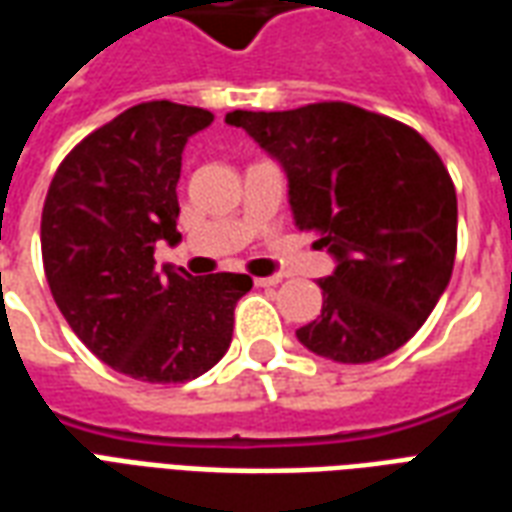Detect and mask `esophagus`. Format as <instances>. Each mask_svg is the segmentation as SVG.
Returning <instances> with one entry per match:
<instances>
[{"mask_svg":"<svg viewBox=\"0 0 512 512\" xmlns=\"http://www.w3.org/2000/svg\"><path fill=\"white\" fill-rule=\"evenodd\" d=\"M282 279L279 277H255L257 288H277Z\"/></svg>","mask_w":512,"mask_h":512,"instance_id":"esophagus-1","label":"esophagus"}]
</instances>
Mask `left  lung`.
<instances>
[{
	"label": "left lung",
	"instance_id": "1",
	"mask_svg": "<svg viewBox=\"0 0 512 512\" xmlns=\"http://www.w3.org/2000/svg\"><path fill=\"white\" fill-rule=\"evenodd\" d=\"M288 175L299 230L318 235L334 271L321 315L296 337L312 354L367 365L408 343L447 290L458 200L439 153L392 117L359 106L227 112Z\"/></svg>",
	"mask_w": 512,
	"mask_h": 512
}]
</instances>
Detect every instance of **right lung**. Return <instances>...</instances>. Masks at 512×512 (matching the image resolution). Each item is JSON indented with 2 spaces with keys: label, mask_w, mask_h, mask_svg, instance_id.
I'll return each mask as SVG.
<instances>
[{
  "label": "right lung",
  "mask_w": 512,
  "mask_h": 512,
  "mask_svg": "<svg viewBox=\"0 0 512 512\" xmlns=\"http://www.w3.org/2000/svg\"><path fill=\"white\" fill-rule=\"evenodd\" d=\"M213 115L150 101L73 147L51 180L40 249L51 296L104 365L150 384L208 373L230 348L246 274L191 277L153 260L175 246L183 147Z\"/></svg>",
  "instance_id": "right-lung-1"
}]
</instances>
